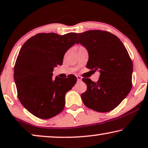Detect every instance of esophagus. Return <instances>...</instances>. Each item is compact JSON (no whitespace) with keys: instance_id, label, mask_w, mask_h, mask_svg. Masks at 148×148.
Masks as SVG:
<instances>
[{"instance_id":"obj_1","label":"esophagus","mask_w":148,"mask_h":148,"mask_svg":"<svg viewBox=\"0 0 148 148\" xmlns=\"http://www.w3.org/2000/svg\"><path fill=\"white\" fill-rule=\"evenodd\" d=\"M76 77H77V81H81V79H82V77H81V76H79V75H77Z\"/></svg>"}]
</instances>
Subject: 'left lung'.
Listing matches in <instances>:
<instances>
[{"label":"left lung","mask_w":148,"mask_h":148,"mask_svg":"<svg viewBox=\"0 0 148 148\" xmlns=\"http://www.w3.org/2000/svg\"><path fill=\"white\" fill-rule=\"evenodd\" d=\"M77 36L88 51L87 68L100 73L96 83L82 79L87 86L81 95L83 103L98 112L114 110L132 87L133 63L127 49L118 37L108 31L91 30Z\"/></svg>","instance_id":"8db88e82"}]
</instances>
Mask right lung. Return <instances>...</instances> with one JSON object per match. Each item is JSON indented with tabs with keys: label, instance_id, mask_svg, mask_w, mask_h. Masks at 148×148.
Returning a JSON list of instances; mask_svg holds the SVG:
<instances>
[{
	"label": "right lung",
	"instance_id": "add662e5",
	"mask_svg": "<svg viewBox=\"0 0 148 148\" xmlns=\"http://www.w3.org/2000/svg\"><path fill=\"white\" fill-rule=\"evenodd\" d=\"M75 43V33H38L19 51L14 67L17 95L25 108L38 118L50 119L63 110L65 94L77 77L69 75L65 79H53V68L63 64L65 53Z\"/></svg>",
	"mask_w": 148,
	"mask_h": 148
}]
</instances>
